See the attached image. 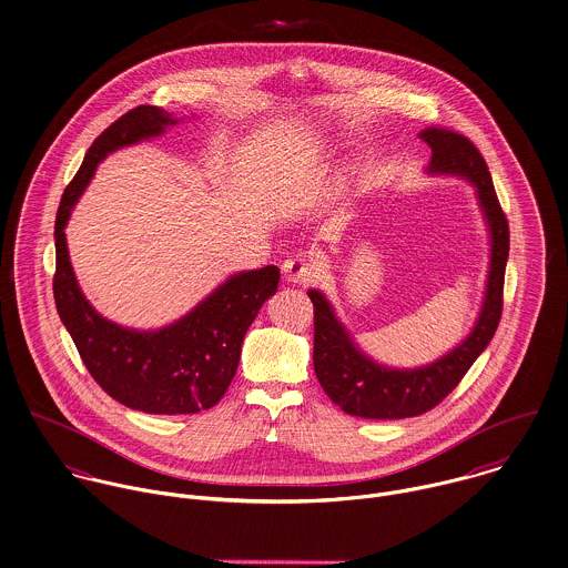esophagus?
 I'll return each instance as SVG.
<instances>
[{
    "mask_svg": "<svg viewBox=\"0 0 568 568\" xmlns=\"http://www.w3.org/2000/svg\"><path fill=\"white\" fill-rule=\"evenodd\" d=\"M316 274H318V265H316V261L312 256L296 254V256L285 258V263H283V276L290 283L307 285V283H312L316 278Z\"/></svg>",
    "mask_w": 568,
    "mask_h": 568,
    "instance_id": "obj_1",
    "label": "esophagus"
}]
</instances>
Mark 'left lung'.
<instances>
[{"label":"left lung","instance_id":"left-lung-1","mask_svg":"<svg viewBox=\"0 0 568 568\" xmlns=\"http://www.w3.org/2000/svg\"><path fill=\"white\" fill-rule=\"evenodd\" d=\"M419 138L430 146V175L467 180L474 191L489 234V270L478 318L469 334L430 364L395 368L366 355L336 316L327 296L310 290L314 303V371L346 415L364 419H406L435 408L446 399L476 357L487 348L500 323L503 283L509 256V226L498 204L491 175L478 149L450 129L428 126Z\"/></svg>","mask_w":568,"mask_h":568}]
</instances>
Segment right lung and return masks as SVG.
<instances>
[{"label":"right lung","mask_w":568,"mask_h":568,"mask_svg":"<svg viewBox=\"0 0 568 568\" xmlns=\"http://www.w3.org/2000/svg\"><path fill=\"white\" fill-rule=\"evenodd\" d=\"M178 122L180 118L153 105L120 115L88 149L63 193L54 224L59 318L99 386L122 406L149 415H193L224 397L247 327L261 305L276 294L281 278L276 265L236 272L189 314L160 329H129L112 323L81 292L65 241L74 204L110 153L158 138Z\"/></svg>","instance_id":"right-lung-1"}]
</instances>
